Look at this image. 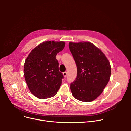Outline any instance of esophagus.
<instances>
[{"instance_id": "obj_1", "label": "esophagus", "mask_w": 131, "mask_h": 131, "mask_svg": "<svg viewBox=\"0 0 131 131\" xmlns=\"http://www.w3.org/2000/svg\"><path fill=\"white\" fill-rule=\"evenodd\" d=\"M63 76H64V77H66L67 76V72H63Z\"/></svg>"}]
</instances>
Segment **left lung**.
Instances as JSON below:
<instances>
[{"label":"left lung","instance_id":"8db88e82","mask_svg":"<svg viewBox=\"0 0 131 131\" xmlns=\"http://www.w3.org/2000/svg\"><path fill=\"white\" fill-rule=\"evenodd\" d=\"M69 47L77 68V78L70 84L73 96L82 102L92 101L102 93L109 81V61L91 42H70Z\"/></svg>","mask_w":131,"mask_h":131}]
</instances>
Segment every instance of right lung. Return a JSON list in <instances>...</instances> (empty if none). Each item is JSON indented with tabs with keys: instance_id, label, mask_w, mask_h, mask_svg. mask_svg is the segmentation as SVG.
<instances>
[{
	"instance_id": "obj_1",
	"label": "right lung",
	"mask_w": 131,
	"mask_h": 131,
	"mask_svg": "<svg viewBox=\"0 0 131 131\" xmlns=\"http://www.w3.org/2000/svg\"><path fill=\"white\" fill-rule=\"evenodd\" d=\"M65 45L63 41L43 42L35 47L27 57L23 70L25 78L34 96L46 99L56 94L64 76L59 71L56 56Z\"/></svg>"
}]
</instances>
